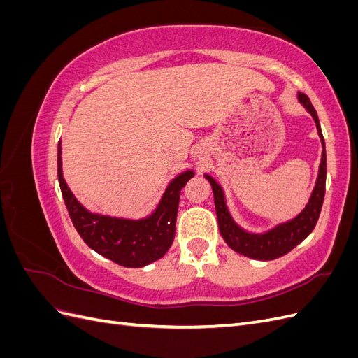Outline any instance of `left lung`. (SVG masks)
<instances>
[{"mask_svg":"<svg viewBox=\"0 0 358 358\" xmlns=\"http://www.w3.org/2000/svg\"><path fill=\"white\" fill-rule=\"evenodd\" d=\"M297 100L300 101V104H303L306 112L310 113L313 121H315L317 131L322 146V154H321V162H320L315 187H313V191L305 206V209H303L299 215H296L294 218H291L285 222H280L275 225L273 229L263 233H252L242 229V227L233 220L229 208H227L225 194L222 187L216 182L215 178L208 175V173H204V178L208 179L212 185L215 209H216V216H218V227H220L221 236L224 237L225 243L231 249H234L236 252H239L249 258L268 262V259H275L288 254L292 248H296L312 233L320 218L324 194H326V175H327L326 143H324L317 110L313 109L308 95L303 92H297Z\"/></svg>","mask_w":358,"mask_h":358,"instance_id":"1","label":"left lung"}]
</instances>
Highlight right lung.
I'll list each match as a JSON object with an SVG mask.
<instances>
[{"instance_id": "add662e5", "label": "right lung", "mask_w": 358, "mask_h": 358, "mask_svg": "<svg viewBox=\"0 0 358 358\" xmlns=\"http://www.w3.org/2000/svg\"><path fill=\"white\" fill-rule=\"evenodd\" d=\"M62 148L58 143V180L70 218L83 242L95 252L124 267H143L169 251L175 239L180 189L196 175L188 169L173 178L157 208L145 218H119L95 213L74 197L62 175Z\"/></svg>"}]
</instances>
